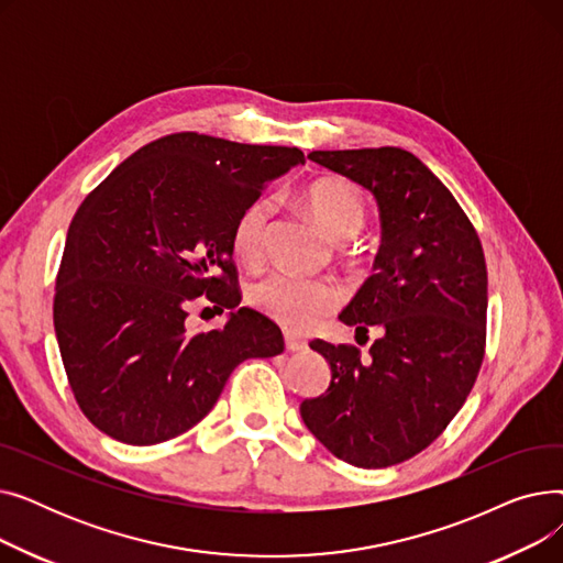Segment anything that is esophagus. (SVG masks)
Returning a JSON list of instances; mask_svg holds the SVG:
<instances>
[{"label": "esophagus", "mask_w": 563, "mask_h": 563, "mask_svg": "<svg viewBox=\"0 0 563 563\" xmlns=\"http://www.w3.org/2000/svg\"><path fill=\"white\" fill-rule=\"evenodd\" d=\"M285 349L287 351H306L308 349V342L303 340V338H299L297 333H291V331H285Z\"/></svg>", "instance_id": "1"}]
</instances>
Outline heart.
Segmentation results:
<instances>
[{
    "instance_id": "obj_1",
    "label": "heart",
    "mask_w": 563,
    "mask_h": 563,
    "mask_svg": "<svg viewBox=\"0 0 563 563\" xmlns=\"http://www.w3.org/2000/svg\"><path fill=\"white\" fill-rule=\"evenodd\" d=\"M306 202L321 228L335 242H349L365 225V200L356 187L342 180H319L308 187ZM272 202L251 200L232 225V251L255 264L264 253ZM251 301L285 329L306 331L342 303V289L331 280L303 278L291 272H272L249 289Z\"/></svg>"
}]
</instances>
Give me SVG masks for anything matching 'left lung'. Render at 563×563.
<instances>
[{"label":"left lung","instance_id":"1","mask_svg":"<svg viewBox=\"0 0 563 563\" xmlns=\"http://www.w3.org/2000/svg\"><path fill=\"white\" fill-rule=\"evenodd\" d=\"M308 159L376 198V274L340 321L356 335L369 327L383 335L365 361L356 346L310 342L331 367V386L301 404V418L351 465H397L431 445L475 386L488 308L482 242L450 189L401 147L314 151Z\"/></svg>","mask_w":563,"mask_h":563}]
</instances>
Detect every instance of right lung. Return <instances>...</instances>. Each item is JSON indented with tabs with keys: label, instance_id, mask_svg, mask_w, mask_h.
Segmentation results:
<instances>
[{
	"label": "right lung",
	"instance_id": "1",
	"mask_svg": "<svg viewBox=\"0 0 563 563\" xmlns=\"http://www.w3.org/2000/svg\"><path fill=\"white\" fill-rule=\"evenodd\" d=\"M299 164V147L180 132L143 145L79 205L54 331L75 399L102 433L139 448L180 435L214 408L236 365L283 353L269 317L234 310L232 225ZM198 296L231 310L223 330L186 329Z\"/></svg>",
	"mask_w": 563,
	"mask_h": 563
}]
</instances>
